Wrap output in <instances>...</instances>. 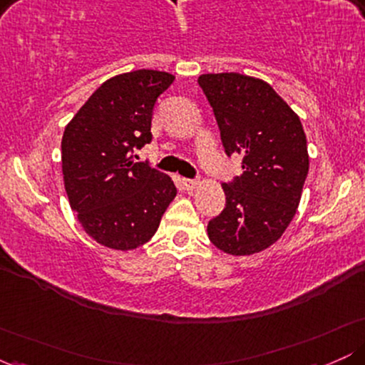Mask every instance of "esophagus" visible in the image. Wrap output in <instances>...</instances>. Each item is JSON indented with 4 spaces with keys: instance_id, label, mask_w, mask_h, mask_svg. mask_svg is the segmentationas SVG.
Instances as JSON below:
<instances>
[{
    "instance_id": "34e87169",
    "label": "esophagus",
    "mask_w": 365,
    "mask_h": 365,
    "mask_svg": "<svg viewBox=\"0 0 365 365\" xmlns=\"http://www.w3.org/2000/svg\"><path fill=\"white\" fill-rule=\"evenodd\" d=\"M182 185L185 190H194V188L199 185V182H197V180H192V178H183Z\"/></svg>"
}]
</instances>
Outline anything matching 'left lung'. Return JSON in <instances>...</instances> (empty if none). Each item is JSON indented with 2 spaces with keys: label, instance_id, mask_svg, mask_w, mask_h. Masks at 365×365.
Masks as SVG:
<instances>
[{
  "label": "left lung",
  "instance_id": "8db88e82",
  "mask_svg": "<svg viewBox=\"0 0 365 365\" xmlns=\"http://www.w3.org/2000/svg\"><path fill=\"white\" fill-rule=\"evenodd\" d=\"M226 156H242L244 173L223 183L225 209L207 223L209 240L232 255L273 245L299 207L309 173L307 139L299 116L261 78L200 75Z\"/></svg>",
  "mask_w": 365,
  "mask_h": 365
}]
</instances>
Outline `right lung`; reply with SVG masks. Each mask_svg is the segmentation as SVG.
<instances>
[{
  "label": "right lung",
  "instance_id": "obj_1",
  "mask_svg": "<svg viewBox=\"0 0 365 365\" xmlns=\"http://www.w3.org/2000/svg\"><path fill=\"white\" fill-rule=\"evenodd\" d=\"M173 81L158 70L116 75L87 99L63 133L70 206L87 235L104 247L144 245L177 195L168 175L135 161V150L153 140L154 104Z\"/></svg>",
  "mask_w": 365,
  "mask_h": 365
}]
</instances>
